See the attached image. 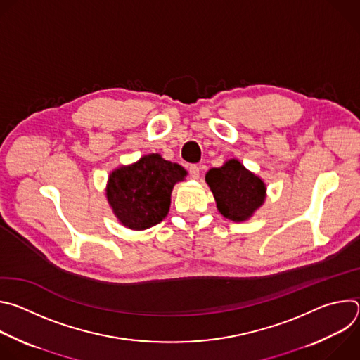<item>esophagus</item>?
<instances>
[{"label": "esophagus", "instance_id": "34e87169", "mask_svg": "<svg viewBox=\"0 0 360 360\" xmlns=\"http://www.w3.org/2000/svg\"><path fill=\"white\" fill-rule=\"evenodd\" d=\"M188 171H189V178L191 179H198L199 178V168L196 165H189Z\"/></svg>", "mask_w": 360, "mask_h": 360}]
</instances>
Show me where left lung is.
<instances>
[{
    "instance_id": "1",
    "label": "left lung",
    "mask_w": 360,
    "mask_h": 360,
    "mask_svg": "<svg viewBox=\"0 0 360 360\" xmlns=\"http://www.w3.org/2000/svg\"><path fill=\"white\" fill-rule=\"evenodd\" d=\"M205 181L214 193L221 215L233 222L249 219L266 198L265 182L238 160H229L221 168L210 169Z\"/></svg>"
}]
</instances>
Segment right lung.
I'll list each match as a JSON object with an SVG mask.
<instances>
[{
  "instance_id": "add662e5",
  "label": "right lung",
  "mask_w": 360,
  "mask_h": 360,
  "mask_svg": "<svg viewBox=\"0 0 360 360\" xmlns=\"http://www.w3.org/2000/svg\"><path fill=\"white\" fill-rule=\"evenodd\" d=\"M186 171L160 153H149L138 162L111 172L107 199L118 221L134 231L160 224L169 211L174 185Z\"/></svg>"
}]
</instances>
